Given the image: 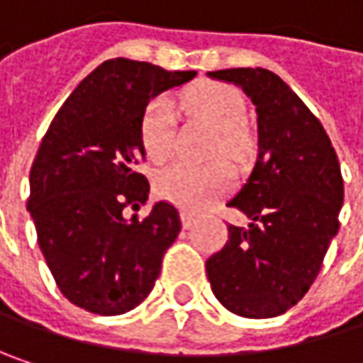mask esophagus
I'll list each match as a JSON object with an SVG mask.
<instances>
[{"instance_id":"obj_1","label":"esophagus","mask_w":363,"mask_h":363,"mask_svg":"<svg viewBox=\"0 0 363 363\" xmlns=\"http://www.w3.org/2000/svg\"><path fill=\"white\" fill-rule=\"evenodd\" d=\"M181 220H182V227H184V229H191V227L195 225V218H193L191 214H186V212H182Z\"/></svg>"}]
</instances>
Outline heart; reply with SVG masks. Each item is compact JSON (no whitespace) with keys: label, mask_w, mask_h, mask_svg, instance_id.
I'll return each mask as SVG.
<instances>
[{"label":"heart","mask_w":363,"mask_h":363,"mask_svg":"<svg viewBox=\"0 0 363 363\" xmlns=\"http://www.w3.org/2000/svg\"><path fill=\"white\" fill-rule=\"evenodd\" d=\"M186 113L206 121L210 128L223 134L220 145L225 151H238V130L244 121L246 107L242 96L220 84H199L186 90L181 99ZM140 138L145 153L151 162L162 164L174 149V111L170 101L157 99L147 105L140 117ZM231 174L220 164L189 166L177 164L160 172L155 191L162 199L179 206L184 212L206 210L218 195L229 189Z\"/></svg>","instance_id":"1"}]
</instances>
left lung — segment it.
Segmentation results:
<instances>
[{"mask_svg": "<svg viewBox=\"0 0 363 363\" xmlns=\"http://www.w3.org/2000/svg\"><path fill=\"white\" fill-rule=\"evenodd\" d=\"M208 77L235 84L252 101L256 164L227 206L248 227L229 225V242L206 260L214 296L242 318H275L294 307L318 277L338 233L342 177L320 119L267 69H223Z\"/></svg>", "mask_w": 363, "mask_h": 363, "instance_id": "obj_1", "label": "left lung"}]
</instances>
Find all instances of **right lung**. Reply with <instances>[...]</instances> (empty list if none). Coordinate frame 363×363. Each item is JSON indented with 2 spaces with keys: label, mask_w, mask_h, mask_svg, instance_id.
<instances>
[{
  "label": "right lung",
  "mask_w": 363,
  "mask_h": 363,
  "mask_svg": "<svg viewBox=\"0 0 363 363\" xmlns=\"http://www.w3.org/2000/svg\"><path fill=\"white\" fill-rule=\"evenodd\" d=\"M195 75L107 60L73 90L41 140L27 210L56 286L90 313L138 307L181 233L179 210L168 201H157L145 218H125L123 210L149 199V182L138 172L143 113Z\"/></svg>",
  "instance_id": "1"
}]
</instances>
